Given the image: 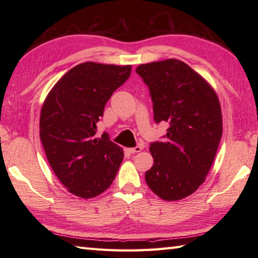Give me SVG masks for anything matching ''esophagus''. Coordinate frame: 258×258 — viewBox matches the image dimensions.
I'll return each instance as SVG.
<instances>
[{
  "label": "esophagus",
  "instance_id": "obj_1",
  "mask_svg": "<svg viewBox=\"0 0 258 258\" xmlns=\"http://www.w3.org/2000/svg\"><path fill=\"white\" fill-rule=\"evenodd\" d=\"M142 149H143V147H142V146H136V147H132V149H128V152L132 153V154H134V153L141 152Z\"/></svg>",
  "mask_w": 258,
  "mask_h": 258
}]
</instances>
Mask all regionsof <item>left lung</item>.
<instances>
[{"instance_id":"obj_1","label":"left lung","mask_w":258,"mask_h":258,"mask_svg":"<svg viewBox=\"0 0 258 258\" xmlns=\"http://www.w3.org/2000/svg\"><path fill=\"white\" fill-rule=\"evenodd\" d=\"M156 123L167 122L166 138L150 146L154 164L145 173L149 187L164 201L191 195L205 182L223 134L220 100L211 84L179 59L141 64Z\"/></svg>"}]
</instances>
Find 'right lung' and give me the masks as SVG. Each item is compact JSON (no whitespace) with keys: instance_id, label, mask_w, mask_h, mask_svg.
I'll list each match as a JSON object with an SVG mask.
<instances>
[{"instance_id":"add662e5","label":"right lung","mask_w":258,"mask_h":258,"mask_svg":"<svg viewBox=\"0 0 258 258\" xmlns=\"http://www.w3.org/2000/svg\"><path fill=\"white\" fill-rule=\"evenodd\" d=\"M132 65L85 62L65 73L42 105L40 139L54 174L70 193L93 199L116 176L124 152L106 133L95 138L104 107Z\"/></svg>"}]
</instances>
